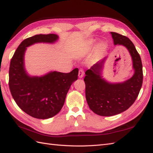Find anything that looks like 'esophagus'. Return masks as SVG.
<instances>
[{
	"mask_svg": "<svg viewBox=\"0 0 153 153\" xmlns=\"http://www.w3.org/2000/svg\"><path fill=\"white\" fill-rule=\"evenodd\" d=\"M83 74H84V71L82 69H79V72H78V76L79 78H82V77L83 76Z\"/></svg>",
	"mask_w": 153,
	"mask_h": 153,
	"instance_id": "34e87169",
	"label": "esophagus"
}]
</instances>
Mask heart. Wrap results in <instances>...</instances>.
Wrapping results in <instances>:
<instances>
[{
    "label": "heart",
    "instance_id": "heart-1",
    "mask_svg": "<svg viewBox=\"0 0 153 153\" xmlns=\"http://www.w3.org/2000/svg\"><path fill=\"white\" fill-rule=\"evenodd\" d=\"M93 42L90 41H88L87 43H86V45L84 46V47L82 48V54H87L88 52H89V51L91 49V48L93 47ZM106 47V45L105 43H102L99 45V52H102L105 49Z\"/></svg>",
    "mask_w": 153,
    "mask_h": 153
}]
</instances>
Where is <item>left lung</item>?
<instances>
[{
    "label": "left lung",
    "instance_id": "8db88e82",
    "mask_svg": "<svg viewBox=\"0 0 153 153\" xmlns=\"http://www.w3.org/2000/svg\"><path fill=\"white\" fill-rule=\"evenodd\" d=\"M114 45L126 47L130 53L135 73L130 79L120 83H110L102 78L105 60L85 71V97L92 111L102 116H112L124 112L135 101L143 83V65L140 55L129 38L110 32Z\"/></svg>",
    "mask_w": 153,
    "mask_h": 153
}]
</instances>
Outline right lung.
Returning a JSON list of instances; mask_svg holds the SVG:
<instances>
[{"instance_id": "add662e5", "label": "right lung", "mask_w": 153, "mask_h": 153, "mask_svg": "<svg viewBox=\"0 0 153 153\" xmlns=\"http://www.w3.org/2000/svg\"><path fill=\"white\" fill-rule=\"evenodd\" d=\"M56 34H39L25 39L13 55L9 68V88L18 106L28 115L47 119L60 111L71 84L78 77V68L70 73L51 71L41 77H31L24 68L26 47L36 43H54Z\"/></svg>"}]
</instances>
